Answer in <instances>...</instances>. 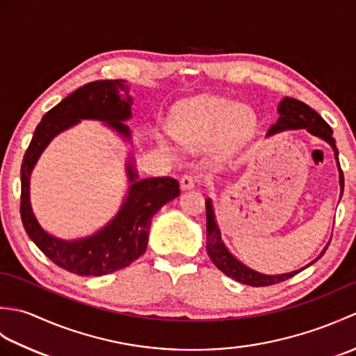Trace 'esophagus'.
<instances>
[{"label": "esophagus", "instance_id": "1", "mask_svg": "<svg viewBox=\"0 0 356 356\" xmlns=\"http://www.w3.org/2000/svg\"><path fill=\"white\" fill-rule=\"evenodd\" d=\"M197 182H199L197 176H194V174H185V176H182V179H180V188H182V190H191V188L197 185Z\"/></svg>", "mask_w": 356, "mask_h": 356}]
</instances>
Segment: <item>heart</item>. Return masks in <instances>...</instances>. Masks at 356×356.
<instances>
[{
	"instance_id": "b5f03b06",
	"label": "heart",
	"mask_w": 356,
	"mask_h": 356,
	"mask_svg": "<svg viewBox=\"0 0 356 356\" xmlns=\"http://www.w3.org/2000/svg\"><path fill=\"white\" fill-rule=\"evenodd\" d=\"M255 116L243 104L220 96H199L179 105L171 119V133L184 143H199L217 133L220 147H231L252 128ZM166 148V142L161 140Z\"/></svg>"
}]
</instances>
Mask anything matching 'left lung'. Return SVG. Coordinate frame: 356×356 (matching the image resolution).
<instances>
[{
  "label": "left lung",
  "mask_w": 356,
  "mask_h": 356,
  "mask_svg": "<svg viewBox=\"0 0 356 356\" xmlns=\"http://www.w3.org/2000/svg\"><path fill=\"white\" fill-rule=\"evenodd\" d=\"M278 115L280 118L277 122L269 128L268 136L284 131V130H298V128H306L309 133L316 136V138H321L323 140H326L329 145L334 148L335 159L338 163V171H339V186H341V195H343L344 176L338 161L337 143H335V139L332 138V128L329 127L326 120H324L314 108L309 107V105H306L305 102H301L298 99H293V97H284V99L278 104ZM327 246L323 249L320 257L326 252ZM207 252L209 255L211 261H213L225 275L234 278L236 282H240L248 286H254V287L270 286V284L286 282L287 278L297 275L298 272L306 269L307 266H311L312 263H315L320 259L318 257V259L314 260L312 263H309L307 266L301 268L298 270L287 272V274H280V275L260 274V272L245 266V264L238 261L236 257L228 251V248L225 246L220 236V229H218L217 226L213 202H211V199H207Z\"/></svg>",
  "instance_id": "left-lung-1"
}]
</instances>
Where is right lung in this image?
Returning a JSON list of instances; mask_svg holds the SVG:
<instances>
[{
	"instance_id": "right-lung-1",
	"label": "right lung",
	"mask_w": 356,
	"mask_h": 356,
	"mask_svg": "<svg viewBox=\"0 0 356 356\" xmlns=\"http://www.w3.org/2000/svg\"><path fill=\"white\" fill-rule=\"evenodd\" d=\"M127 81L107 79L88 82L44 115L30 140L21 165V220L27 236L44 255L59 268L82 277H99L127 268L145 252L151 218L180 194L172 177L139 179L136 166L127 162L128 194L119 213L93 236L63 240L45 232L30 205V174L41 153L56 134L82 119L102 120L122 138L130 140L125 120L131 118L133 99Z\"/></svg>"
}]
</instances>
